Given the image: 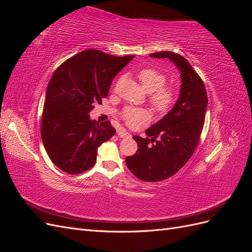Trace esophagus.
I'll return each instance as SVG.
<instances>
[{"mask_svg":"<svg viewBox=\"0 0 252 252\" xmlns=\"http://www.w3.org/2000/svg\"><path fill=\"white\" fill-rule=\"evenodd\" d=\"M118 135L120 136V138H122V139H125V138H130V133L129 132H127L126 130H123V129H122V130H119L118 131Z\"/></svg>","mask_w":252,"mask_h":252,"instance_id":"esophagus-1","label":"esophagus"}]
</instances>
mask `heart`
Instances as JSON below:
<instances>
[{"instance_id":"heart-1","label":"heart","mask_w":252,"mask_h":252,"mask_svg":"<svg viewBox=\"0 0 252 252\" xmlns=\"http://www.w3.org/2000/svg\"><path fill=\"white\" fill-rule=\"evenodd\" d=\"M138 78L146 93H154L150 96L152 108L161 113L168 111L175 101V94L172 88L164 86L167 81L166 75L155 68H144L138 73ZM122 117L130 127H134L148 120L146 111L135 108L124 109Z\"/></svg>"}]
</instances>
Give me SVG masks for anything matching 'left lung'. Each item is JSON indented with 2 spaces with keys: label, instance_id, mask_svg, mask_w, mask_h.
Listing matches in <instances>:
<instances>
[{
  "label": "left lung",
  "instance_id": "8db88e82",
  "mask_svg": "<svg viewBox=\"0 0 252 252\" xmlns=\"http://www.w3.org/2000/svg\"><path fill=\"white\" fill-rule=\"evenodd\" d=\"M149 56L168 59L178 67L182 83L180 96L172 109L147 129L150 140L133 136L139 148L126 158V165L138 179L159 182L172 177L191 158L202 133L208 98L200 75L184 57L171 51ZM150 141L155 144L150 145Z\"/></svg>",
  "mask_w": 252,
  "mask_h": 252
}]
</instances>
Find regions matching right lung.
I'll use <instances>...</instances> for the list:
<instances>
[{
	"instance_id": "right-lung-1",
	"label": "right lung",
	"mask_w": 252,
	"mask_h": 252,
	"mask_svg": "<svg viewBox=\"0 0 252 252\" xmlns=\"http://www.w3.org/2000/svg\"><path fill=\"white\" fill-rule=\"evenodd\" d=\"M133 58L87 49L53 73L45 96L41 135L50 159L61 170L79 174L90 169L98 146L116 133L109 121L98 123L89 112L108 95L113 78Z\"/></svg>"
}]
</instances>
